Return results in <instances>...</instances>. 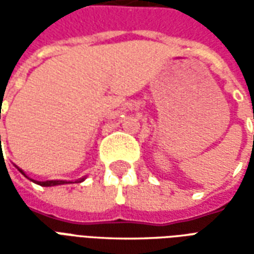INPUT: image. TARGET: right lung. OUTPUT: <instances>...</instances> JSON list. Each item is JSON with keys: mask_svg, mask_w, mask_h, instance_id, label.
<instances>
[{"mask_svg": "<svg viewBox=\"0 0 254 254\" xmlns=\"http://www.w3.org/2000/svg\"><path fill=\"white\" fill-rule=\"evenodd\" d=\"M1 137V136H0ZM21 171V170H20ZM23 173V171H21ZM83 181V180H80V182ZM36 182L38 185H41V187H56V185H63V184H69L66 181H34Z\"/></svg>", "mask_w": 254, "mask_h": 254, "instance_id": "obj_1", "label": "right lung"}]
</instances>
